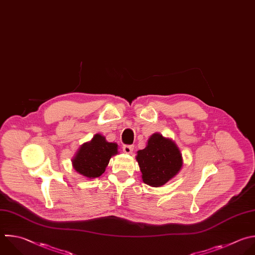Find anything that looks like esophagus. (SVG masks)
I'll return each instance as SVG.
<instances>
[{
  "label": "esophagus",
  "mask_w": 255,
  "mask_h": 255,
  "mask_svg": "<svg viewBox=\"0 0 255 255\" xmlns=\"http://www.w3.org/2000/svg\"><path fill=\"white\" fill-rule=\"evenodd\" d=\"M133 150H134V146L133 145H124L123 146V151L126 154H131L133 152Z\"/></svg>",
  "instance_id": "obj_1"
}]
</instances>
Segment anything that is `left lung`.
Instances as JSON below:
<instances>
[{"label": "left lung", "mask_w": 255, "mask_h": 255, "mask_svg": "<svg viewBox=\"0 0 255 255\" xmlns=\"http://www.w3.org/2000/svg\"><path fill=\"white\" fill-rule=\"evenodd\" d=\"M136 160L142 172V180L152 187H160L179 173L183 158L176 143L154 133L147 141L146 147L137 151Z\"/></svg>", "instance_id": "obj_1"}]
</instances>
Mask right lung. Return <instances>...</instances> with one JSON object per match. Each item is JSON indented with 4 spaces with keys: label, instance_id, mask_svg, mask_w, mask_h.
<instances>
[{
    "label": "right lung",
    "instance_id": "right-lung-1",
    "mask_svg": "<svg viewBox=\"0 0 255 255\" xmlns=\"http://www.w3.org/2000/svg\"><path fill=\"white\" fill-rule=\"evenodd\" d=\"M118 153L117 143L108 142L105 136L97 133L80 146L72 158V166L84 177L97 178L105 172L111 157Z\"/></svg>",
    "mask_w": 255,
    "mask_h": 255
}]
</instances>
